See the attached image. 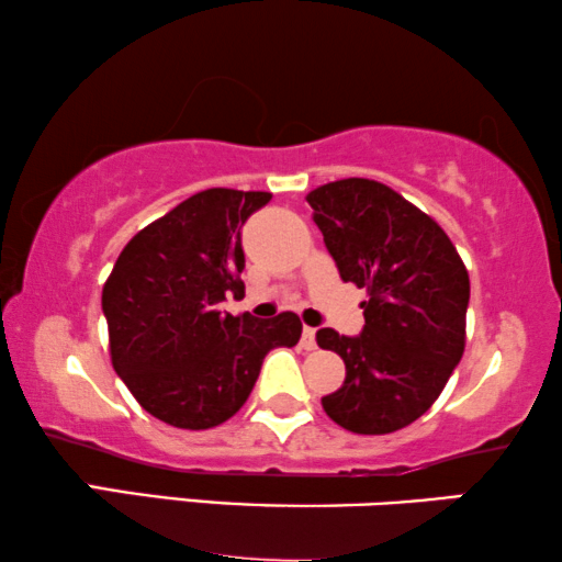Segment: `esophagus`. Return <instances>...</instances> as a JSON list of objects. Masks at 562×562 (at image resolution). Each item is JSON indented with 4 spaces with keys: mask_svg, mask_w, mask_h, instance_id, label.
I'll list each match as a JSON object with an SVG mask.
<instances>
[{
    "mask_svg": "<svg viewBox=\"0 0 562 562\" xmlns=\"http://www.w3.org/2000/svg\"><path fill=\"white\" fill-rule=\"evenodd\" d=\"M302 348H304V350H314V348H317V329H314V327H304V333H302Z\"/></svg>",
    "mask_w": 562,
    "mask_h": 562,
    "instance_id": "obj_1",
    "label": "esophagus"
}]
</instances>
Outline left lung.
Returning <instances> with one entry per match:
<instances>
[{"label":"left lung","instance_id":"1","mask_svg":"<svg viewBox=\"0 0 562 562\" xmlns=\"http://www.w3.org/2000/svg\"><path fill=\"white\" fill-rule=\"evenodd\" d=\"M306 202L340 279L368 294L363 333H317L345 363L322 406L356 435L396 432L435 404L463 358L468 271L445 229L386 183L333 181Z\"/></svg>","mask_w":562,"mask_h":562}]
</instances>
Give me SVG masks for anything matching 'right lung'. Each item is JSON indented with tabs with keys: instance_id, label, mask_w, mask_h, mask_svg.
<instances>
[{
	"instance_id": "right-lung-1",
	"label": "right lung",
	"mask_w": 562,
	"mask_h": 562,
	"mask_svg": "<svg viewBox=\"0 0 562 562\" xmlns=\"http://www.w3.org/2000/svg\"><path fill=\"white\" fill-rule=\"evenodd\" d=\"M268 191L206 189L143 227L102 289L114 371L137 404L179 429H210L248 402L268 350L294 348L302 322L220 312L240 294L245 220Z\"/></svg>"
}]
</instances>
